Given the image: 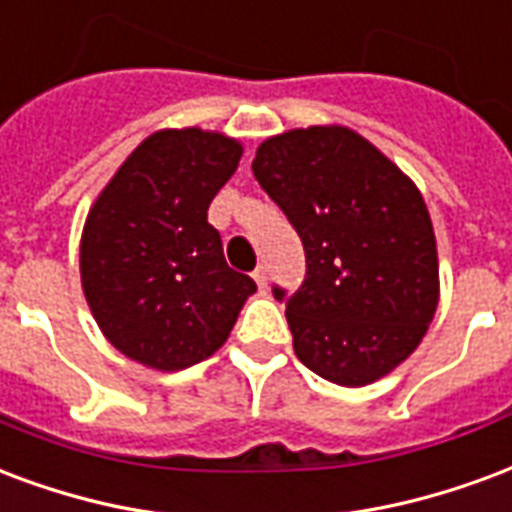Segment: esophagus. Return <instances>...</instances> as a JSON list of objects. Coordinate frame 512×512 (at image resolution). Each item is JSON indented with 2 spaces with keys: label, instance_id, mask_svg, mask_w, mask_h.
<instances>
[{
  "label": "esophagus",
  "instance_id": "1",
  "mask_svg": "<svg viewBox=\"0 0 512 512\" xmlns=\"http://www.w3.org/2000/svg\"><path fill=\"white\" fill-rule=\"evenodd\" d=\"M255 282H257V287H260V290H266L268 287V274H266V266H257L255 268Z\"/></svg>",
  "mask_w": 512,
  "mask_h": 512
}]
</instances>
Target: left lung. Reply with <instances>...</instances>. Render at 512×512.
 Instances as JSON below:
<instances>
[{
	"instance_id": "1",
	"label": "left lung",
	"mask_w": 512,
	"mask_h": 512,
	"mask_svg": "<svg viewBox=\"0 0 512 512\" xmlns=\"http://www.w3.org/2000/svg\"><path fill=\"white\" fill-rule=\"evenodd\" d=\"M255 179L306 252L287 306L298 361L361 388L407 361L439 304L437 241L423 195L350 127L287 130L257 146Z\"/></svg>"
}]
</instances>
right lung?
Returning <instances> with one entry per match:
<instances>
[{"mask_svg": "<svg viewBox=\"0 0 512 512\" xmlns=\"http://www.w3.org/2000/svg\"><path fill=\"white\" fill-rule=\"evenodd\" d=\"M241 143L200 127L160 130L121 162L81 236V285L105 339L132 361L179 372L225 344L257 285L225 263L208 206Z\"/></svg>", "mask_w": 512, "mask_h": 512, "instance_id": "obj_1", "label": "right lung"}]
</instances>
